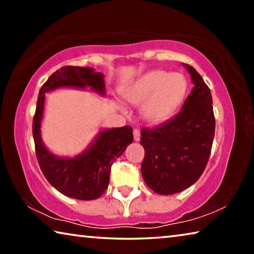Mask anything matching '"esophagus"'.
Listing matches in <instances>:
<instances>
[{
  "mask_svg": "<svg viewBox=\"0 0 254 254\" xmlns=\"http://www.w3.org/2000/svg\"><path fill=\"white\" fill-rule=\"evenodd\" d=\"M133 136H134V141H140V131L137 130V128H134L133 130Z\"/></svg>",
  "mask_w": 254,
  "mask_h": 254,
  "instance_id": "1",
  "label": "esophagus"
}]
</instances>
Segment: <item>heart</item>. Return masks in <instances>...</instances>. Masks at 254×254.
<instances>
[{
  "label": "heart",
  "instance_id": "obj_1",
  "mask_svg": "<svg viewBox=\"0 0 254 254\" xmlns=\"http://www.w3.org/2000/svg\"><path fill=\"white\" fill-rule=\"evenodd\" d=\"M188 89L186 77L180 72L150 70L127 86L124 100L132 106H141L140 115L149 126H160L174 117ZM127 112L124 106H120Z\"/></svg>",
  "mask_w": 254,
  "mask_h": 254
}]
</instances>
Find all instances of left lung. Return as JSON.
Wrapping results in <instances>:
<instances>
[{
  "label": "left lung",
  "instance_id": "1",
  "mask_svg": "<svg viewBox=\"0 0 254 254\" xmlns=\"http://www.w3.org/2000/svg\"><path fill=\"white\" fill-rule=\"evenodd\" d=\"M194 87L168 122L141 130V173L154 192L173 195L195 184L207 165L215 133L212 94L194 67L183 64Z\"/></svg>",
  "mask_w": 254,
  "mask_h": 254
}]
</instances>
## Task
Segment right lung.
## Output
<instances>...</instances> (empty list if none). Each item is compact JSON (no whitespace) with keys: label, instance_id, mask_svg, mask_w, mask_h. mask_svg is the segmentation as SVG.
<instances>
[{"label":"right lung","instance_id":"1","mask_svg":"<svg viewBox=\"0 0 254 254\" xmlns=\"http://www.w3.org/2000/svg\"><path fill=\"white\" fill-rule=\"evenodd\" d=\"M60 88H89L104 97V75L92 67L66 66L56 70L40 88L32 124L37 159L47 180L65 196L80 200L96 199L109 186L112 163L132 143V127L102 128L83 152L74 157L57 156L42 141L41 123L46 94Z\"/></svg>","mask_w":254,"mask_h":254}]
</instances>
